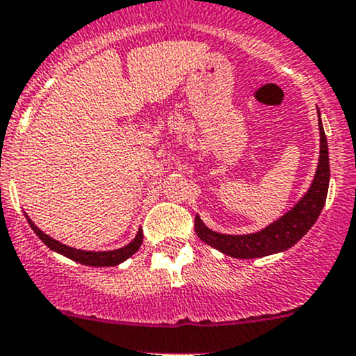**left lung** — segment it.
<instances>
[{
    "instance_id": "8db88e82",
    "label": "left lung",
    "mask_w": 356,
    "mask_h": 356,
    "mask_svg": "<svg viewBox=\"0 0 356 356\" xmlns=\"http://www.w3.org/2000/svg\"><path fill=\"white\" fill-rule=\"evenodd\" d=\"M318 130H321V157L318 166L315 171L312 186L307 195L300 200L291 211L286 212L281 219L274 221L262 232L254 234H219L211 232L207 226L202 225L199 216H195V233L204 243L211 245L216 250L229 255L234 259H255L266 257V255L277 254V252L288 250L303 236L314 222L317 221L322 207L325 204L329 188V152L327 138H325L324 128L318 118Z\"/></svg>"
}]
</instances>
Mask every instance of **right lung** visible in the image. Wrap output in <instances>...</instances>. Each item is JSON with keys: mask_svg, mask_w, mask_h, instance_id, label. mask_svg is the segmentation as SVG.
<instances>
[{"mask_svg": "<svg viewBox=\"0 0 356 356\" xmlns=\"http://www.w3.org/2000/svg\"><path fill=\"white\" fill-rule=\"evenodd\" d=\"M27 221H29V225H31V228L34 229V233L38 234L39 238H41L44 243H46L47 247L51 248V250H54V252H58V254L65 255V257L75 260V262L83 264V266H92V267L118 266V264H122L123 260H127L128 257H131V255H134L135 252H137L138 248H140L142 240H144V234H142V232H138L137 236H135V240L131 241V243H128L127 247H123V248H118V250H111V252L76 250V248L67 247V245L60 243V241L53 240V238L47 236L46 233H42L41 229H39L38 226H35L34 222H32L31 219H29V216H27Z\"/></svg>", "mask_w": 356, "mask_h": 356, "instance_id": "add662e5", "label": "right lung"}]
</instances>
